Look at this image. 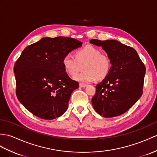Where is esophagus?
<instances>
[{"mask_svg":"<svg viewBox=\"0 0 157 157\" xmlns=\"http://www.w3.org/2000/svg\"><path fill=\"white\" fill-rule=\"evenodd\" d=\"M86 86H87L86 84L82 83H79V87H86Z\"/></svg>","mask_w":157,"mask_h":157,"instance_id":"esophagus-1","label":"esophagus"}]
</instances>
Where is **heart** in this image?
I'll return each mask as SVG.
<instances>
[{"label": "heart", "instance_id": "obj_1", "mask_svg": "<svg viewBox=\"0 0 157 157\" xmlns=\"http://www.w3.org/2000/svg\"><path fill=\"white\" fill-rule=\"evenodd\" d=\"M62 66L66 73L74 76L83 65V71L74 77L75 81L90 83L95 80H103L109 74L111 70V60L106 54L93 46H86L78 50L75 58L70 54L63 56Z\"/></svg>", "mask_w": 157, "mask_h": 157}]
</instances>
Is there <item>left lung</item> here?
<instances>
[{
	"label": "left lung",
	"instance_id": "1",
	"mask_svg": "<svg viewBox=\"0 0 157 157\" xmlns=\"http://www.w3.org/2000/svg\"><path fill=\"white\" fill-rule=\"evenodd\" d=\"M90 44L102 47L112 65L107 77L96 85L92 105L103 117H117L125 113L141 97L145 67L134 48L117 40L93 39Z\"/></svg>",
	"mask_w": 157,
	"mask_h": 157
}]
</instances>
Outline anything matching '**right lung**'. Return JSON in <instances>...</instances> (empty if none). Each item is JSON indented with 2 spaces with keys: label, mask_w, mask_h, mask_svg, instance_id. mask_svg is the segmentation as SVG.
<instances>
[{
  "label": "right lung",
  "mask_w": 157,
  "mask_h": 157,
  "mask_svg": "<svg viewBox=\"0 0 157 157\" xmlns=\"http://www.w3.org/2000/svg\"><path fill=\"white\" fill-rule=\"evenodd\" d=\"M82 44L67 37H45L23 50L14 73L18 99L28 111L46 120L65 113L79 83L66 73L62 60Z\"/></svg>",
  "instance_id": "right-lung-1"
}]
</instances>
